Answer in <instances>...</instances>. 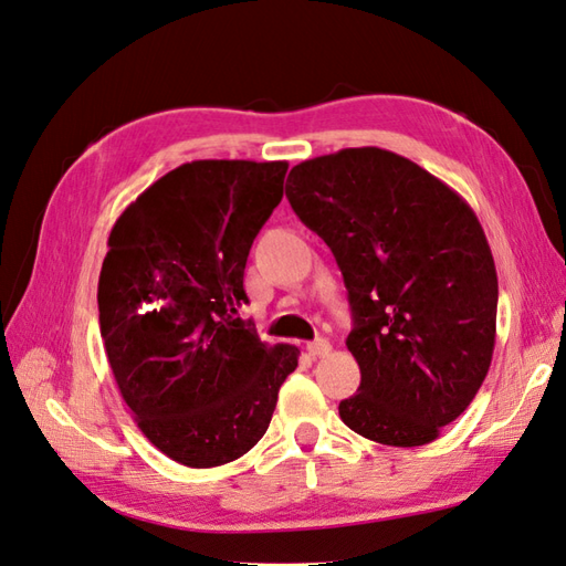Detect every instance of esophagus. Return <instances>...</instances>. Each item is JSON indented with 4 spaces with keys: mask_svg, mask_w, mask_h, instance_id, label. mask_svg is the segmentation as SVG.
<instances>
[{
    "mask_svg": "<svg viewBox=\"0 0 566 566\" xmlns=\"http://www.w3.org/2000/svg\"><path fill=\"white\" fill-rule=\"evenodd\" d=\"M307 353L312 357H324V355L331 353V343L326 338H316V340L307 343Z\"/></svg>",
    "mask_w": 566,
    "mask_h": 566,
    "instance_id": "esophagus-1",
    "label": "esophagus"
}]
</instances>
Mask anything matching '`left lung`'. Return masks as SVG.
Returning a JSON list of instances; mask_svg holds the SVG:
<instances>
[{"mask_svg": "<svg viewBox=\"0 0 566 566\" xmlns=\"http://www.w3.org/2000/svg\"><path fill=\"white\" fill-rule=\"evenodd\" d=\"M285 197L346 281L360 387L340 420L379 444L434 442L485 381L497 334V269L478 216L375 146L295 165Z\"/></svg>", "mask_w": 566, "mask_h": 566, "instance_id": "1", "label": "left lung"}]
</instances>
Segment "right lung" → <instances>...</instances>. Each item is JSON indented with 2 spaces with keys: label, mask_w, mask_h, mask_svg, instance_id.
<instances>
[{
  "label": "right lung",
  "mask_w": 566,
  "mask_h": 566,
  "mask_svg": "<svg viewBox=\"0 0 566 566\" xmlns=\"http://www.w3.org/2000/svg\"><path fill=\"white\" fill-rule=\"evenodd\" d=\"M285 160H191L122 211L98 281L101 336L124 403L189 468L244 457L264 432L295 346L244 324V266L283 199Z\"/></svg>",
  "instance_id": "1"
}]
</instances>
